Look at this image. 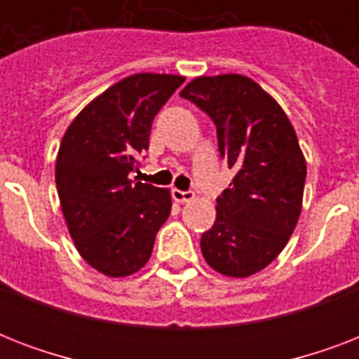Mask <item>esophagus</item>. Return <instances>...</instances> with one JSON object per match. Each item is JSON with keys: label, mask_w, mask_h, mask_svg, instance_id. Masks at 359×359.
Wrapping results in <instances>:
<instances>
[{"label": "esophagus", "mask_w": 359, "mask_h": 359, "mask_svg": "<svg viewBox=\"0 0 359 359\" xmlns=\"http://www.w3.org/2000/svg\"><path fill=\"white\" fill-rule=\"evenodd\" d=\"M171 196H173V199L177 203H188V201H191L194 197H196V194L190 190L182 191V190H177V188H173V190H171Z\"/></svg>", "instance_id": "esophagus-1"}]
</instances>
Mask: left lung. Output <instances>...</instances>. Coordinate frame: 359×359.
I'll list each match as a JSON object with an SVG mask.
<instances>
[{
  "instance_id": "left-lung-1",
  "label": "left lung",
  "mask_w": 359,
  "mask_h": 359,
  "mask_svg": "<svg viewBox=\"0 0 359 359\" xmlns=\"http://www.w3.org/2000/svg\"><path fill=\"white\" fill-rule=\"evenodd\" d=\"M180 97L212 119L219 156L236 171L201 236L203 257L216 272L248 278L281 253L298 224L306 158L289 117L251 78L201 76Z\"/></svg>"
}]
</instances>
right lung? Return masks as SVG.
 Masks as SVG:
<instances>
[{
  "instance_id": "1",
  "label": "right lung",
  "mask_w": 359,
  "mask_h": 359,
  "mask_svg": "<svg viewBox=\"0 0 359 359\" xmlns=\"http://www.w3.org/2000/svg\"><path fill=\"white\" fill-rule=\"evenodd\" d=\"M184 78L134 74L81 109L63 135L55 184L76 250L98 272L124 278L145 266L169 212L168 190L140 182L152 121Z\"/></svg>"
}]
</instances>
